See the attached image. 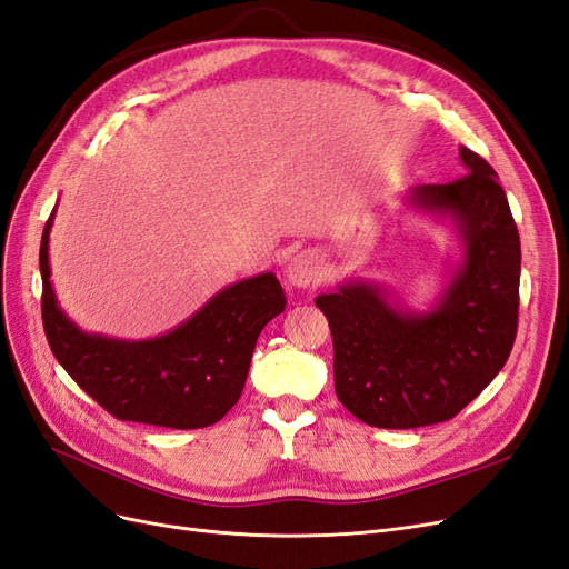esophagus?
<instances>
[{
  "label": "esophagus",
  "instance_id": "34e87169",
  "mask_svg": "<svg viewBox=\"0 0 569 569\" xmlns=\"http://www.w3.org/2000/svg\"><path fill=\"white\" fill-rule=\"evenodd\" d=\"M318 278H320V266H318V258L311 251L297 253L287 266V280L295 287L306 289V287L316 284Z\"/></svg>",
  "mask_w": 569,
  "mask_h": 569
}]
</instances>
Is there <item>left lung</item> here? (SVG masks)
<instances>
[{
    "label": "left lung",
    "mask_w": 569,
    "mask_h": 569,
    "mask_svg": "<svg viewBox=\"0 0 569 569\" xmlns=\"http://www.w3.org/2000/svg\"><path fill=\"white\" fill-rule=\"evenodd\" d=\"M470 170L418 184L416 209L451 218L462 263L429 313H410L368 282L341 284L316 306L330 322L335 391L370 427L412 429L456 418L501 372L518 335L520 234L496 170L460 147Z\"/></svg>",
    "instance_id": "1"
}]
</instances>
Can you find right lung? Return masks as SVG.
Wrapping results in <instances>:
<instances>
[{
    "instance_id": "add662e5",
    "label": "right lung",
    "mask_w": 569,
    "mask_h": 569,
    "mask_svg": "<svg viewBox=\"0 0 569 569\" xmlns=\"http://www.w3.org/2000/svg\"><path fill=\"white\" fill-rule=\"evenodd\" d=\"M49 216L42 244V322L63 370L113 418L170 429L218 422L242 396L263 327L284 311L272 272L230 284L157 339L126 341L82 332L59 308L49 282Z\"/></svg>"
}]
</instances>
